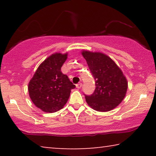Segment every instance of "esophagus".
I'll use <instances>...</instances> for the list:
<instances>
[{"label":"esophagus","mask_w":156,"mask_h":156,"mask_svg":"<svg viewBox=\"0 0 156 156\" xmlns=\"http://www.w3.org/2000/svg\"><path fill=\"white\" fill-rule=\"evenodd\" d=\"M82 83H80V84H76V88H78V89H80L81 87H82Z\"/></svg>","instance_id":"obj_1"}]
</instances>
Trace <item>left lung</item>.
Masks as SVG:
<instances>
[{"mask_svg": "<svg viewBox=\"0 0 156 156\" xmlns=\"http://www.w3.org/2000/svg\"><path fill=\"white\" fill-rule=\"evenodd\" d=\"M82 55L86 59L96 85L94 92L85 96L87 104L97 112L114 109L126 94L128 82L123 72L110 57L104 53L84 50Z\"/></svg>", "mask_w": 156, "mask_h": 156, "instance_id": "obj_1", "label": "left lung"}]
</instances>
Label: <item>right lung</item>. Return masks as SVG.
<instances>
[{"label":"right lung","instance_id":"obj_1","mask_svg":"<svg viewBox=\"0 0 156 156\" xmlns=\"http://www.w3.org/2000/svg\"><path fill=\"white\" fill-rule=\"evenodd\" d=\"M67 52H55L39 65L28 84L29 96L33 104L46 113L62 108L75 88L68 76L61 72L67 59Z\"/></svg>","mask_w":156,"mask_h":156}]
</instances>
